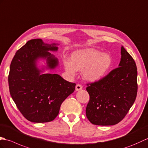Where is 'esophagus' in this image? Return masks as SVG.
I'll return each mask as SVG.
<instances>
[{
    "label": "esophagus",
    "instance_id": "1",
    "mask_svg": "<svg viewBox=\"0 0 148 148\" xmlns=\"http://www.w3.org/2000/svg\"><path fill=\"white\" fill-rule=\"evenodd\" d=\"M75 89H76L77 91L80 90L82 89V85H80V84H77L76 85V87H75Z\"/></svg>",
    "mask_w": 148,
    "mask_h": 148
}]
</instances>
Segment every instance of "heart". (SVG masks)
Instances as JSON below:
<instances>
[{"instance_id":"heart-1","label":"heart","mask_w":148,"mask_h":148,"mask_svg":"<svg viewBox=\"0 0 148 148\" xmlns=\"http://www.w3.org/2000/svg\"><path fill=\"white\" fill-rule=\"evenodd\" d=\"M71 61L64 60L66 71L74 75L77 71H83V77L88 82H97L103 78L109 71L112 58L107 53H102L94 49H85L75 51Z\"/></svg>"}]
</instances>
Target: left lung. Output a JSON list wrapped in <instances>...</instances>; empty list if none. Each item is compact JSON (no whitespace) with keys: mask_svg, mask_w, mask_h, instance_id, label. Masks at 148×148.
<instances>
[{"mask_svg":"<svg viewBox=\"0 0 148 148\" xmlns=\"http://www.w3.org/2000/svg\"><path fill=\"white\" fill-rule=\"evenodd\" d=\"M119 67L94 83L87 84L90 96L86 108L88 120L97 125H113L123 119L135 101L137 71L135 61L121 47Z\"/></svg>","mask_w":148,"mask_h":148,"instance_id":"8db88e82","label":"left lung"}]
</instances>
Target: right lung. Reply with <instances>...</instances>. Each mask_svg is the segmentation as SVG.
Wrapping results in <instances>:
<instances>
[{"label":"right lung","instance_id":"1","mask_svg":"<svg viewBox=\"0 0 148 148\" xmlns=\"http://www.w3.org/2000/svg\"><path fill=\"white\" fill-rule=\"evenodd\" d=\"M57 44H45L42 39H32L16 52L10 65L8 82L10 94L26 119L34 123L51 121L58 116L62 103L74 92L75 83L58 74L43 73L53 70L58 60L49 51H57ZM45 59L47 66L39 69L38 59Z\"/></svg>","mask_w":148,"mask_h":148}]
</instances>
